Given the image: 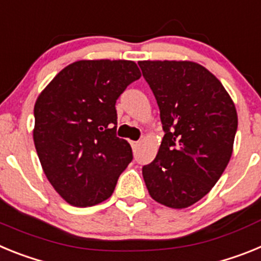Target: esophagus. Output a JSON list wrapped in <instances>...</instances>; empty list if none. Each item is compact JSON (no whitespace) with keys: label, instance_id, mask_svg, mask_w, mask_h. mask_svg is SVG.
Instances as JSON below:
<instances>
[{"label":"esophagus","instance_id":"34e87169","mask_svg":"<svg viewBox=\"0 0 261 261\" xmlns=\"http://www.w3.org/2000/svg\"><path fill=\"white\" fill-rule=\"evenodd\" d=\"M130 145H132L133 150H136V149L140 146V141H130Z\"/></svg>","mask_w":261,"mask_h":261}]
</instances>
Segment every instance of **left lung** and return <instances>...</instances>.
<instances>
[{"instance_id":"obj_1","label":"left lung","mask_w":261,"mask_h":261,"mask_svg":"<svg viewBox=\"0 0 261 261\" xmlns=\"http://www.w3.org/2000/svg\"><path fill=\"white\" fill-rule=\"evenodd\" d=\"M158 103L165 136L155 159L142 167L151 199L188 208L218 181L234 146L238 115L220 80L193 61H140Z\"/></svg>"}]
</instances>
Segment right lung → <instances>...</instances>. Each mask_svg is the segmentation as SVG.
<instances>
[{
    "instance_id": "add662e5",
    "label": "right lung",
    "mask_w": 261,
    "mask_h": 261,
    "mask_svg": "<svg viewBox=\"0 0 261 261\" xmlns=\"http://www.w3.org/2000/svg\"><path fill=\"white\" fill-rule=\"evenodd\" d=\"M141 77L129 60H80L62 69L36 99L34 144L45 176L74 206H93L114 193L132 161L116 137V100Z\"/></svg>"
}]
</instances>
